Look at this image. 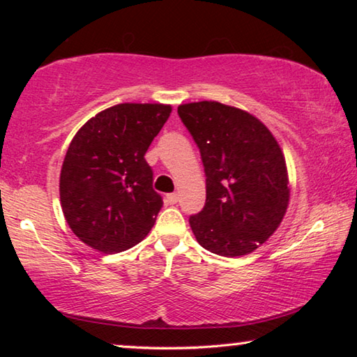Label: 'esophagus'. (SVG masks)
I'll use <instances>...</instances> for the list:
<instances>
[{
    "mask_svg": "<svg viewBox=\"0 0 357 357\" xmlns=\"http://www.w3.org/2000/svg\"><path fill=\"white\" fill-rule=\"evenodd\" d=\"M165 202L170 204H176L179 202V195L178 193H168V195L165 197Z\"/></svg>",
    "mask_w": 357,
    "mask_h": 357,
    "instance_id": "esophagus-1",
    "label": "esophagus"
}]
</instances>
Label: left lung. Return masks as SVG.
<instances>
[{"instance_id":"8db88e82","label":"left lung","mask_w":357,"mask_h":357,"mask_svg":"<svg viewBox=\"0 0 357 357\" xmlns=\"http://www.w3.org/2000/svg\"><path fill=\"white\" fill-rule=\"evenodd\" d=\"M178 113L206 173V204L190 217L192 231L215 255H249L275 233L289 204L280 144L243 108L202 100L181 104Z\"/></svg>"}]
</instances>
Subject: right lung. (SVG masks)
<instances>
[{
	"label": "right lung",
	"instance_id": "add662e5",
	"mask_svg": "<svg viewBox=\"0 0 357 357\" xmlns=\"http://www.w3.org/2000/svg\"><path fill=\"white\" fill-rule=\"evenodd\" d=\"M168 104H118L72 138L59 174V202L75 236L102 253L144 239L162 209L144 154L170 118Z\"/></svg>",
	"mask_w": 357,
	"mask_h": 357
}]
</instances>
